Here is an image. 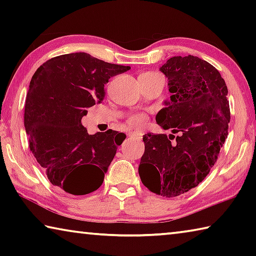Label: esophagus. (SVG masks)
Listing matches in <instances>:
<instances>
[{
    "mask_svg": "<svg viewBox=\"0 0 256 256\" xmlns=\"http://www.w3.org/2000/svg\"><path fill=\"white\" fill-rule=\"evenodd\" d=\"M128 136L130 138H141V136H138L136 133H128Z\"/></svg>",
    "mask_w": 256,
    "mask_h": 256,
    "instance_id": "1",
    "label": "esophagus"
}]
</instances>
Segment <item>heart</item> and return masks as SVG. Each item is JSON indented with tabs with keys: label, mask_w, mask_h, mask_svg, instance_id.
I'll return each mask as SVG.
<instances>
[{
	"label": "heart",
	"mask_w": 256,
	"mask_h": 256,
	"mask_svg": "<svg viewBox=\"0 0 256 256\" xmlns=\"http://www.w3.org/2000/svg\"><path fill=\"white\" fill-rule=\"evenodd\" d=\"M140 76L156 78V76H162L158 74V73H154V72H146V73H142ZM144 120H146L144 115L136 114V115L131 116V118H128V123H130V125H132V126H141V125L144 123Z\"/></svg>",
	"instance_id": "b5f03b06"
}]
</instances>
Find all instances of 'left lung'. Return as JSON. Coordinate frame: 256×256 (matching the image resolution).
Masks as SVG:
<instances>
[{
  "instance_id": "8db88e82",
  "label": "left lung",
  "mask_w": 256,
  "mask_h": 256,
  "mask_svg": "<svg viewBox=\"0 0 256 256\" xmlns=\"http://www.w3.org/2000/svg\"><path fill=\"white\" fill-rule=\"evenodd\" d=\"M159 70L172 96L156 120L172 134L144 136L138 175L151 192L174 198L198 186L216 162L230 120L228 89L214 66L193 55L170 58Z\"/></svg>"
}]
</instances>
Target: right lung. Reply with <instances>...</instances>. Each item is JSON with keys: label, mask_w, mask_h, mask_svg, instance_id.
I'll return each instance as SVG.
<instances>
[{"label": "right lung", "mask_w": 256, "mask_h": 256, "mask_svg": "<svg viewBox=\"0 0 256 256\" xmlns=\"http://www.w3.org/2000/svg\"><path fill=\"white\" fill-rule=\"evenodd\" d=\"M130 66L104 62L86 53L56 56L37 68L24 104L29 148L53 185L73 196L100 188L124 133L88 134L81 118L100 104L104 86Z\"/></svg>", "instance_id": "1"}]
</instances>
